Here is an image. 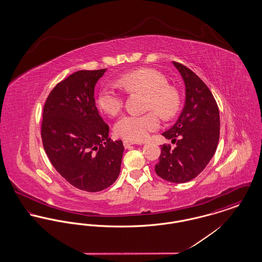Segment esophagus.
I'll return each instance as SVG.
<instances>
[{"instance_id": "obj_1", "label": "esophagus", "mask_w": 262, "mask_h": 262, "mask_svg": "<svg viewBox=\"0 0 262 262\" xmlns=\"http://www.w3.org/2000/svg\"><path fill=\"white\" fill-rule=\"evenodd\" d=\"M135 143L134 142H130V141H127V140H124V146H125V149H129Z\"/></svg>"}]
</instances>
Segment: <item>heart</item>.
Masks as SVG:
<instances>
[{"instance_id":"heart-1","label":"heart","mask_w":262,"mask_h":262,"mask_svg":"<svg viewBox=\"0 0 262 262\" xmlns=\"http://www.w3.org/2000/svg\"><path fill=\"white\" fill-rule=\"evenodd\" d=\"M118 83L128 92L142 91L147 93L146 109L154 110L164 119H171L178 112L180 98L173 88H169L167 77L157 70L144 68L128 72L120 76ZM97 105L109 116H116L124 105V96L112 85H105L97 95ZM160 125L155 112L142 115L126 114L115 124V133L119 137L132 141L145 140L151 132Z\"/></svg>"}]
</instances>
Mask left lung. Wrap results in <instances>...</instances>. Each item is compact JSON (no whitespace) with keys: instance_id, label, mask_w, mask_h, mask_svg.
Wrapping results in <instances>:
<instances>
[{"instance_id":"left-lung-1","label":"left lung","mask_w":262,"mask_h":262,"mask_svg":"<svg viewBox=\"0 0 262 262\" xmlns=\"http://www.w3.org/2000/svg\"><path fill=\"white\" fill-rule=\"evenodd\" d=\"M186 86L183 111L163 137L176 147L161 146L155 172L163 180L182 184L194 179L210 162L219 141L220 116L211 91L198 75L182 63L173 62Z\"/></svg>"}]
</instances>
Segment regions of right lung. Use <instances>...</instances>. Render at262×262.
Listing matches in <instances>:
<instances>
[{"label": "right lung", "mask_w": 262, "mask_h": 262, "mask_svg": "<svg viewBox=\"0 0 262 262\" xmlns=\"http://www.w3.org/2000/svg\"><path fill=\"white\" fill-rule=\"evenodd\" d=\"M107 69L78 71L51 91L41 137L52 165L72 186L96 192L121 172L122 140L110 141L109 126L95 106L94 88Z\"/></svg>", "instance_id": "right-lung-1"}]
</instances>
